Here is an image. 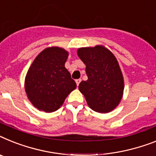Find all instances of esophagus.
Masks as SVG:
<instances>
[{
    "label": "esophagus",
    "mask_w": 156,
    "mask_h": 156,
    "mask_svg": "<svg viewBox=\"0 0 156 156\" xmlns=\"http://www.w3.org/2000/svg\"><path fill=\"white\" fill-rule=\"evenodd\" d=\"M81 81H82V79L81 78H79V79H76L75 82H76V84H77V86H79V84H80Z\"/></svg>",
    "instance_id": "1"
}]
</instances>
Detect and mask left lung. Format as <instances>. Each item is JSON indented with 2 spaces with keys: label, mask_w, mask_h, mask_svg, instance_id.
<instances>
[{
  "label": "left lung",
  "mask_w": 156,
  "mask_h": 156,
  "mask_svg": "<svg viewBox=\"0 0 156 156\" xmlns=\"http://www.w3.org/2000/svg\"><path fill=\"white\" fill-rule=\"evenodd\" d=\"M78 55L86 64L88 77L78 86L89 107L95 112L105 113L120 103L124 91V78L119 63L112 52L104 46L82 48Z\"/></svg>",
  "instance_id": "obj_1"
}]
</instances>
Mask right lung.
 Instances as JSON below:
<instances>
[{
	"label": "right lung",
	"instance_id": "add662e5",
	"mask_svg": "<svg viewBox=\"0 0 156 156\" xmlns=\"http://www.w3.org/2000/svg\"><path fill=\"white\" fill-rule=\"evenodd\" d=\"M69 54L63 48L51 47L40 52L25 78L27 98L39 110L55 112L62 106L76 83L65 67Z\"/></svg>",
	"mask_w": 156,
	"mask_h": 156
}]
</instances>
